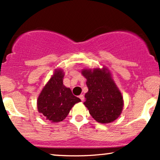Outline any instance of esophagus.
I'll return each mask as SVG.
<instances>
[{"label":"esophagus","mask_w":160,"mask_h":160,"mask_svg":"<svg viewBox=\"0 0 160 160\" xmlns=\"http://www.w3.org/2000/svg\"><path fill=\"white\" fill-rule=\"evenodd\" d=\"M79 98H80V99H81V101H83L84 99H85L83 94H80V96H79Z\"/></svg>","instance_id":"1"}]
</instances>
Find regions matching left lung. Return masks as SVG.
Instances as JSON below:
<instances>
[{
  "label": "left lung",
  "mask_w": 160,
  "mask_h": 160,
  "mask_svg": "<svg viewBox=\"0 0 160 160\" xmlns=\"http://www.w3.org/2000/svg\"><path fill=\"white\" fill-rule=\"evenodd\" d=\"M82 74L87 79L88 88L84 105L91 116L101 123L112 122L118 118L122 112L123 100L109 70L105 67L85 69Z\"/></svg>",
  "instance_id": "8db88e82"
}]
</instances>
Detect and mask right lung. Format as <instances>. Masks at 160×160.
I'll list each match as a JSON object with an SVG mask.
<instances>
[{
  "label": "right lung",
  "mask_w": 160,
  "mask_h": 160,
  "mask_svg": "<svg viewBox=\"0 0 160 160\" xmlns=\"http://www.w3.org/2000/svg\"><path fill=\"white\" fill-rule=\"evenodd\" d=\"M63 70L55 72L38 97L37 108L42 116L52 123L65 119L72 108L81 100L63 84Z\"/></svg>",
  "instance_id": "1"
}]
</instances>
